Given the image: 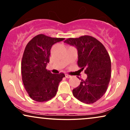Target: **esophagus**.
Segmentation results:
<instances>
[{"label": "esophagus", "instance_id": "esophagus-1", "mask_svg": "<svg viewBox=\"0 0 130 130\" xmlns=\"http://www.w3.org/2000/svg\"><path fill=\"white\" fill-rule=\"evenodd\" d=\"M65 77H66L67 78H70V77H71V76H70L68 74H65Z\"/></svg>", "mask_w": 130, "mask_h": 130}]
</instances>
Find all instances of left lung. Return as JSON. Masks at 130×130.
Instances as JSON below:
<instances>
[{
  "mask_svg": "<svg viewBox=\"0 0 130 130\" xmlns=\"http://www.w3.org/2000/svg\"><path fill=\"white\" fill-rule=\"evenodd\" d=\"M64 43L77 49V65L81 70L86 69L84 73L87 75V79H82L79 86L73 90L74 96L84 103L96 102L105 93L111 79L109 55L103 44L91 36L70 38Z\"/></svg>",
  "mask_w": 130,
  "mask_h": 130,
  "instance_id": "1",
  "label": "left lung"
}]
</instances>
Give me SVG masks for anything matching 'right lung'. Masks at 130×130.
I'll list each match as a JSON object with an SVG mask.
<instances>
[{"label":"right lung","instance_id":"right-lung-1","mask_svg":"<svg viewBox=\"0 0 130 130\" xmlns=\"http://www.w3.org/2000/svg\"><path fill=\"white\" fill-rule=\"evenodd\" d=\"M63 40L40 34L27 44L21 62L22 79L27 92L34 100L43 102L56 95L65 74H52L46 68L50 62L51 47Z\"/></svg>","mask_w":130,"mask_h":130}]
</instances>
